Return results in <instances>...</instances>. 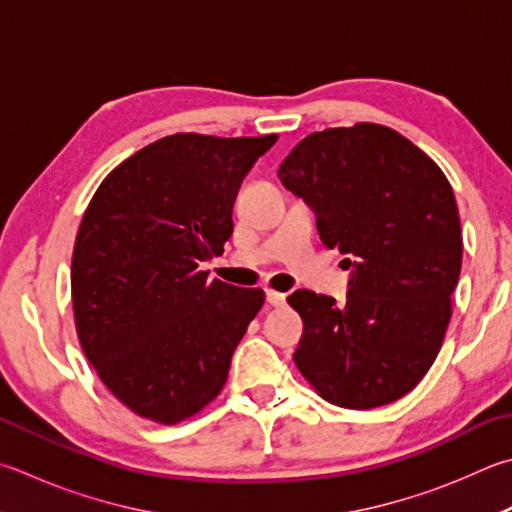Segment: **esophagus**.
<instances>
[{"instance_id":"obj_1","label":"esophagus","mask_w":512,"mask_h":512,"mask_svg":"<svg viewBox=\"0 0 512 512\" xmlns=\"http://www.w3.org/2000/svg\"><path fill=\"white\" fill-rule=\"evenodd\" d=\"M266 302L271 304V306H284L286 295L284 293H277V291H271V288H266Z\"/></svg>"}]
</instances>
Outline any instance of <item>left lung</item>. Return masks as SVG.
<instances>
[{"instance_id": "8db88e82", "label": "left lung", "mask_w": 512, "mask_h": 512, "mask_svg": "<svg viewBox=\"0 0 512 512\" xmlns=\"http://www.w3.org/2000/svg\"><path fill=\"white\" fill-rule=\"evenodd\" d=\"M280 181L313 210L351 268L347 300L300 288L293 360L329 403L371 410L421 383L448 329L461 221L441 167L394 129L358 123L306 136Z\"/></svg>"}]
</instances>
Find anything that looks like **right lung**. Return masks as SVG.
Returning a JSON list of instances; mask_svg holds the SVG:
<instances>
[{"label": "right lung", "mask_w": 512, "mask_h": 512, "mask_svg": "<svg viewBox=\"0 0 512 512\" xmlns=\"http://www.w3.org/2000/svg\"><path fill=\"white\" fill-rule=\"evenodd\" d=\"M277 136L174 134L100 183L73 246L82 351L134 414L174 425L224 389L262 288L208 280L224 253L239 185Z\"/></svg>", "instance_id": "right-lung-1"}]
</instances>
